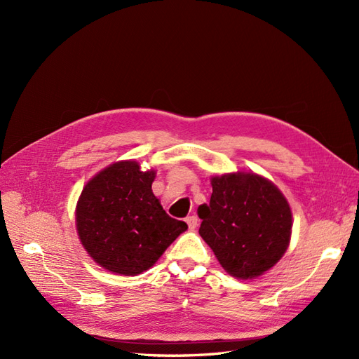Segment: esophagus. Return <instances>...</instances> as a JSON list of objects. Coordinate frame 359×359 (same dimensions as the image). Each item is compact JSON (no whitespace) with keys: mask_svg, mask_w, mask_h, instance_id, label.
Returning <instances> with one entry per match:
<instances>
[{"mask_svg":"<svg viewBox=\"0 0 359 359\" xmlns=\"http://www.w3.org/2000/svg\"><path fill=\"white\" fill-rule=\"evenodd\" d=\"M186 222H187L190 229H194V227L198 226V217L196 215H189L187 219H186Z\"/></svg>","mask_w":359,"mask_h":359,"instance_id":"esophagus-1","label":"esophagus"}]
</instances>
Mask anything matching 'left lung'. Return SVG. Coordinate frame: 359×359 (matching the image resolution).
Listing matches in <instances>:
<instances>
[{"label":"left lung","instance_id":"8db88e82","mask_svg":"<svg viewBox=\"0 0 359 359\" xmlns=\"http://www.w3.org/2000/svg\"><path fill=\"white\" fill-rule=\"evenodd\" d=\"M210 205L198 208L199 233L226 273L256 278L287 250L292 212L273 182L250 172L211 178Z\"/></svg>","mask_w":359,"mask_h":359}]
</instances>
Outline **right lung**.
Listing matches in <instances>:
<instances>
[{
    "label": "right lung",
    "mask_w": 359,
    "mask_h": 359,
    "mask_svg": "<svg viewBox=\"0 0 359 359\" xmlns=\"http://www.w3.org/2000/svg\"><path fill=\"white\" fill-rule=\"evenodd\" d=\"M156 170L116 161L86 182L76 205V229L97 264L115 274L137 276L187 231L154 196Z\"/></svg>",
    "instance_id": "add662e5"
}]
</instances>
